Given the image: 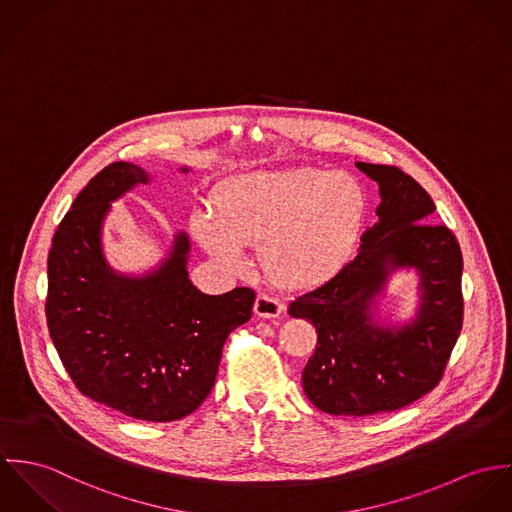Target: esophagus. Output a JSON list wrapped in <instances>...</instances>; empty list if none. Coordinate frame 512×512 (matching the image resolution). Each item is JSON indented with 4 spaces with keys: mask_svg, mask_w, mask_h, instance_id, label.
<instances>
[{
    "mask_svg": "<svg viewBox=\"0 0 512 512\" xmlns=\"http://www.w3.org/2000/svg\"><path fill=\"white\" fill-rule=\"evenodd\" d=\"M253 312L259 318H277L283 312V304L277 302L275 298L267 296V294H259L257 300H255Z\"/></svg>",
    "mask_w": 512,
    "mask_h": 512,
    "instance_id": "34e87169",
    "label": "esophagus"
}]
</instances>
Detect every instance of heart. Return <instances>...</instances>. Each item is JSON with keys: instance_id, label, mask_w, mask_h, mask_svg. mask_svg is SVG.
<instances>
[{"instance_id": "obj_1", "label": "heart", "mask_w": 512, "mask_h": 512, "mask_svg": "<svg viewBox=\"0 0 512 512\" xmlns=\"http://www.w3.org/2000/svg\"><path fill=\"white\" fill-rule=\"evenodd\" d=\"M363 210V186L349 172H247L218 184L210 212H192L190 229L229 273L245 269L241 247L257 245V263L269 283L306 290L330 281L345 265Z\"/></svg>"}]
</instances>
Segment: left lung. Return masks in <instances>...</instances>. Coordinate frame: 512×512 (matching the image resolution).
<instances>
[{
	"instance_id": "1",
	"label": "left lung",
	"mask_w": 512,
	"mask_h": 512,
	"mask_svg": "<svg viewBox=\"0 0 512 512\" xmlns=\"http://www.w3.org/2000/svg\"><path fill=\"white\" fill-rule=\"evenodd\" d=\"M355 167L379 184V220L363 231L353 261L288 306L318 334L302 371L304 393L334 416L391 412L432 391L463 322L461 249L450 229L430 224V194L397 167ZM400 270L415 271L419 300L397 323L380 298Z\"/></svg>"
}]
</instances>
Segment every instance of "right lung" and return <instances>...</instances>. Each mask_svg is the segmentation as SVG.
Masks as SVG:
<instances>
[{
    "label": "right lung",
    "mask_w": 512,
    "mask_h": 512,
    "mask_svg": "<svg viewBox=\"0 0 512 512\" xmlns=\"http://www.w3.org/2000/svg\"><path fill=\"white\" fill-rule=\"evenodd\" d=\"M151 178L119 161L76 196L49 253L47 324L82 395L137 420L172 422L210 395L222 347L251 318L255 292L245 286L218 296L200 292L188 277L184 231L172 235L153 269L115 271L104 253L112 202Z\"/></svg>",
    "instance_id": "right-lung-1"
}]
</instances>
